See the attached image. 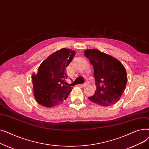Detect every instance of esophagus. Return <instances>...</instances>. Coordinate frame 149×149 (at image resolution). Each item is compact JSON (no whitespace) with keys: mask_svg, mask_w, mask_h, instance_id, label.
Segmentation results:
<instances>
[{"mask_svg":"<svg viewBox=\"0 0 149 149\" xmlns=\"http://www.w3.org/2000/svg\"><path fill=\"white\" fill-rule=\"evenodd\" d=\"M87 85V83H84V84H80L79 86L80 87H84V86H86Z\"/></svg>","mask_w":149,"mask_h":149,"instance_id":"obj_1","label":"esophagus"}]
</instances>
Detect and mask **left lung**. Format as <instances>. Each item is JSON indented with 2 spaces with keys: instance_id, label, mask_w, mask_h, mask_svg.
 <instances>
[{
  "instance_id": "8db88e82",
  "label": "left lung",
  "mask_w": 149,
  "mask_h": 149,
  "mask_svg": "<svg viewBox=\"0 0 149 149\" xmlns=\"http://www.w3.org/2000/svg\"><path fill=\"white\" fill-rule=\"evenodd\" d=\"M84 56L93 68L96 82L95 94L88 97L92 102L104 107L116 104L126 89V69L116 58L97 49H86Z\"/></svg>"
}]
</instances>
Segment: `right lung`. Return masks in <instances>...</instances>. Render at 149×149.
<instances>
[{
	"mask_svg": "<svg viewBox=\"0 0 149 149\" xmlns=\"http://www.w3.org/2000/svg\"><path fill=\"white\" fill-rule=\"evenodd\" d=\"M75 55L74 51L62 48L43 61L37 74H33L34 96L39 104L49 108L66 100L72 88L65 84V69Z\"/></svg>",
	"mask_w": 149,
	"mask_h": 149,
	"instance_id": "right-lung-1",
	"label": "right lung"
}]
</instances>
